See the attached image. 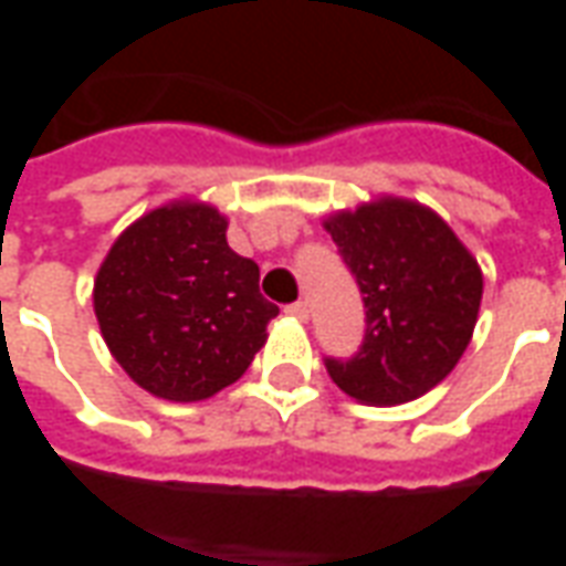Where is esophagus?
<instances>
[{"mask_svg": "<svg viewBox=\"0 0 566 566\" xmlns=\"http://www.w3.org/2000/svg\"><path fill=\"white\" fill-rule=\"evenodd\" d=\"M284 312H287V315H291V318H296V321H308V303H306V300H296V303H291V306L284 308Z\"/></svg>", "mask_w": 566, "mask_h": 566, "instance_id": "esophagus-1", "label": "esophagus"}]
</instances>
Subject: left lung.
<instances>
[{
	"mask_svg": "<svg viewBox=\"0 0 566 566\" xmlns=\"http://www.w3.org/2000/svg\"><path fill=\"white\" fill-rule=\"evenodd\" d=\"M367 306L364 345L327 357L339 391L367 406L424 397L458 367L482 303V266L437 211L385 197L324 218Z\"/></svg>",
	"mask_w": 566,
	"mask_h": 566,
	"instance_id": "1",
	"label": "left lung"
}]
</instances>
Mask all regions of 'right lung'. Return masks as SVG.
<instances>
[{
  "label": "right lung",
  "mask_w": 566,
  "mask_h": 566,
  "mask_svg": "<svg viewBox=\"0 0 566 566\" xmlns=\"http://www.w3.org/2000/svg\"><path fill=\"white\" fill-rule=\"evenodd\" d=\"M227 214L181 197L117 235L93 279V312L129 379L169 403L209 400L242 379L279 306L260 270L227 245Z\"/></svg>",
  "instance_id": "obj_1"
}]
</instances>
